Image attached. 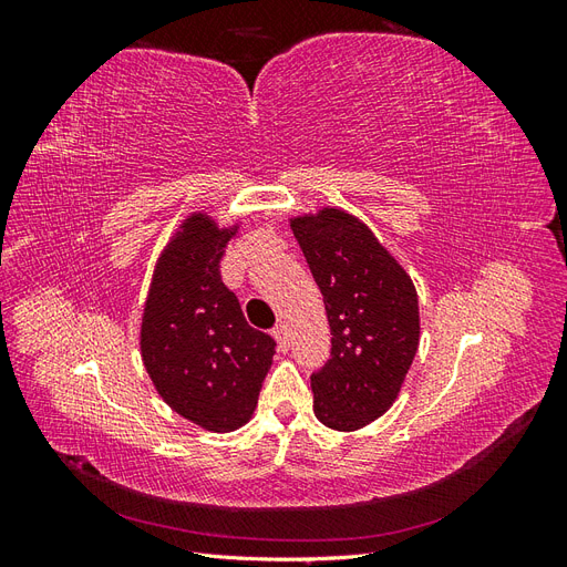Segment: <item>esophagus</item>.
<instances>
[{
	"mask_svg": "<svg viewBox=\"0 0 567 567\" xmlns=\"http://www.w3.org/2000/svg\"><path fill=\"white\" fill-rule=\"evenodd\" d=\"M274 338H277V342H279V350H281V352H286V350H288V346H290L288 326H286V323H279L277 329H274Z\"/></svg>",
	"mask_w": 567,
	"mask_h": 567,
	"instance_id": "esophagus-1",
	"label": "esophagus"
}]
</instances>
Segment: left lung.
I'll return each instance as SVG.
<instances>
[{
	"mask_svg": "<svg viewBox=\"0 0 567 567\" xmlns=\"http://www.w3.org/2000/svg\"><path fill=\"white\" fill-rule=\"evenodd\" d=\"M331 326V359L312 373L315 414L359 431L398 400L419 350V298L409 274L354 215L323 208L290 219Z\"/></svg>",
	"mask_w": 567,
	"mask_h": 567,
	"instance_id": "8db88e82",
	"label": "left lung"
}]
</instances>
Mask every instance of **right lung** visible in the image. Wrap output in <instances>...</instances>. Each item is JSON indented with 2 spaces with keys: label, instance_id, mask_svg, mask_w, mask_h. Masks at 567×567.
Masks as SVG:
<instances>
[{
  "label": "right lung",
  "instance_id": "obj_1",
  "mask_svg": "<svg viewBox=\"0 0 567 567\" xmlns=\"http://www.w3.org/2000/svg\"><path fill=\"white\" fill-rule=\"evenodd\" d=\"M236 229L188 215L153 271L142 317V359L153 385L179 416L213 433L250 421L277 348L221 284L219 260Z\"/></svg>",
  "mask_w": 567,
  "mask_h": 567
}]
</instances>
